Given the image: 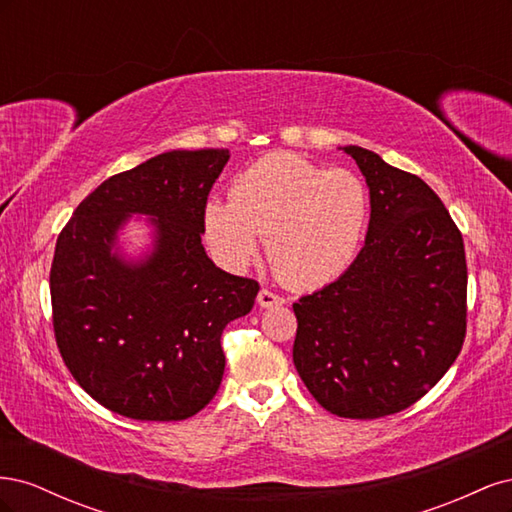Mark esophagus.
<instances>
[{
  "label": "esophagus",
  "instance_id": "34e87169",
  "mask_svg": "<svg viewBox=\"0 0 512 512\" xmlns=\"http://www.w3.org/2000/svg\"><path fill=\"white\" fill-rule=\"evenodd\" d=\"M286 301L280 297V294H273L271 290H267V288H262L260 292H258V305L260 307H265V309H269V307H277V305H284Z\"/></svg>",
  "mask_w": 512,
  "mask_h": 512
}]
</instances>
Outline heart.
Here are the masks:
<instances>
[{"label": "heart", "instance_id": "b5f03b06", "mask_svg": "<svg viewBox=\"0 0 512 512\" xmlns=\"http://www.w3.org/2000/svg\"><path fill=\"white\" fill-rule=\"evenodd\" d=\"M367 218V188L350 170L277 151L237 175L230 200H209L205 232L232 269L250 265L267 235L275 275L290 288L314 290L352 265Z\"/></svg>", "mask_w": 512, "mask_h": 512}]
</instances>
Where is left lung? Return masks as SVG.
<instances>
[{"mask_svg": "<svg viewBox=\"0 0 512 512\" xmlns=\"http://www.w3.org/2000/svg\"><path fill=\"white\" fill-rule=\"evenodd\" d=\"M369 188L363 250L335 282L292 303V361L331 414L380 418L412 406L466 337L461 232L438 194L378 153L350 145Z\"/></svg>", "mask_w": 512, "mask_h": 512, "instance_id": "left-lung-1", "label": "left lung"}]
</instances>
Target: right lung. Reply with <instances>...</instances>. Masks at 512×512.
<instances>
[{"label":"right lung","instance_id":"add662e5","mask_svg":"<svg viewBox=\"0 0 512 512\" xmlns=\"http://www.w3.org/2000/svg\"><path fill=\"white\" fill-rule=\"evenodd\" d=\"M228 149H175L100 183L61 230L51 267L55 339L98 404L134 421H183L218 393L226 324L250 314L258 282L215 267L200 235ZM152 230L130 259L118 232Z\"/></svg>","mask_w":512,"mask_h":512}]
</instances>
